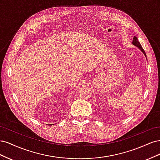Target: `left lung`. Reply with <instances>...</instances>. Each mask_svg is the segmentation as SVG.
<instances>
[{"label":"left lung","instance_id":"1","mask_svg":"<svg viewBox=\"0 0 160 160\" xmlns=\"http://www.w3.org/2000/svg\"><path fill=\"white\" fill-rule=\"evenodd\" d=\"M132 44L133 45H135V46H136L139 49H140V51H141L143 53V55L146 56V57H146V52L144 51V50L143 49V48H142V45H140V43H139V41H138V38L136 37H133V41H132Z\"/></svg>","mask_w":160,"mask_h":160}]
</instances>
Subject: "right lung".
I'll use <instances>...</instances> for the list:
<instances>
[{
	"mask_svg": "<svg viewBox=\"0 0 160 160\" xmlns=\"http://www.w3.org/2000/svg\"><path fill=\"white\" fill-rule=\"evenodd\" d=\"M50 125H54V124H50Z\"/></svg>",
	"mask_w": 160,
	"mask_h": 160,
	"instance_id": "1",
	"label": "right lung"
}]
</instances>
